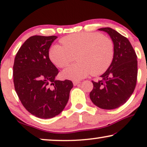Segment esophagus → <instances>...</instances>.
I'll list each match as a JSON object with an SVG mask.
<instances>
[{
    "label": "esophagus",
    "instance_id": "34e87169",
    "mask_svg": "<svg viewBox=\"0 0 147 147\" xmlns=\"http://www.w3.org/2000/svg\"><path fill=\"white\" fill-rule=\"evenodd\" d=\"M73 84H74V86H77L79 84H80V81H74Z\"/></svg>",
    "mask_w": 147,
    "mask_h": 147
}]
</instances>
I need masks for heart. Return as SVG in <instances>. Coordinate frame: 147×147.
<instances>
[{"mask_svg": "<svg viewBox=\"0 0 147 147\" xmlns=\"http://www.w3.org/2000/svg\"><path fill=\"white\" fill-rule=\"evenodd\" d=\"M63 45H52L49 57L58 67H64L76 59L78 63L68 66L62 72L64 78L78 81L89 74L100 75L111 65L114 55L113 42L98 33H78L63 37Z\"/></svg>", "mask_w": 147, "mask_h": 147, "instance_id": "b5f03b06", "label": "heart"}]
</instances>
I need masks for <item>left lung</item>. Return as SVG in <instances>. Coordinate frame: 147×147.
I'll return each instance as SVG.
<instances>
[{
	"label": "left lung",
	"mask_w": 147,
	"mask_h": 147,
	"mask_svg": "<svg viewBox=\"0 0 147 147\" xmlns=\"http://www.w3.org/2000/svg\"><path fill=\"white\" fill-rule=\"evenodd\" d=\"M107 33L113 42L114 55L108 69L93 82L90 93L92 102L102 109L112 110L123 105L135 88L137 80V56L127 38L110 27L100 28Z\"/></svg>",
	"instance_id": "8db88e82"
}]
</instances>
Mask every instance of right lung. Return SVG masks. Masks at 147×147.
I'll return each mask as SVG.
<instances>
[{
  "label": "right lung",
  "instance_id": "add662e5",
  "mask_svg": "<svg viewBox=\"0 0 147 147\" xmlns=\"http://www.w3.org/2000/svg\"><path fill=\"white\" fill-rule=\"evenodd\" d=\"M57 36L35 35L20 47L15 58L13 82L22 104L40 118L59 114L67 104L71 81L56 80L59 70L49 57V49Z\"/></svg>",
  "mask_w": 147,
  "mask_h": 147
}]
</instances>
